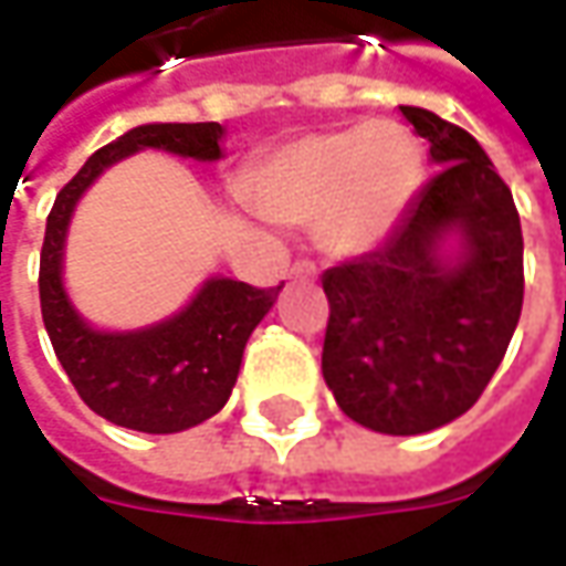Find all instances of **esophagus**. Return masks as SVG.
<instances>
[{"label":"esophagus","instance_id":"obj_1","mask_svg":"<svg viewBox=\"0 0 566 566\" xmlns=\"http://www.w3.org/2000/svg\"><path fill=\"white\" fill-rule=\"evenodd\" d=\"M291 279H316V265L313 262H294L291 265Z\"/></svg>","mask_w":566,"mask_h":566}]
</instances>
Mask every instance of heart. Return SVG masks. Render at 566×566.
Listing matches in <instances>:
<instances>
[{
    "label": "heart",
    "mask_w": 566,
    "mask_h": 566,
    "mask_svg": "<svg viewBox=\"0 0 566 566\" xmlns=\"http://www.w3.org/2000/svg\"><path fill=\"white\" fill-rule=\"evenodd\" d=\"M421 180L424 155L415 133L396 119H374L275 148L250 174L247 196L269 221L316 223L323 253L355 259L399 228Z\"/></svg>",
    "instance_id": "heart-1"
}]
</instances>
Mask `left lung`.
<instances>
[{
    "label": "left lung",
    "mask_w": 566,
    "mask_h": 566,
    "mask_svg": "<svg viewBox=\"0 0 566 566\" xmlns=\"http://www.w3.org/2000/svg\"><path fill=\"white\" fill-rule=\"evenodd\" d=\"M440 167L374 253L323 272V380L364 428L411 437L479 402L523 310V228L475 138L399 107Z\"/></svg>",
    "instance_id": "1"
}]
</instances>
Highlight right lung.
Here are the masks:
<instances>
[{
  "mask_svg": "<svg viewBox=\"0 0 566 566\" xmlns=\"http://www.w3.org/2000/svg\"><path fill=\"white\" fill-rule=\"evenodd\" d=\"M221 123H145L104 145L62 186L40 250V313L62 370L91 411L142 433H180L231 399L243 348L279 301V287L211 275L174 316L142 329H97L75 310L62 269L78 199L113 167L158 148L192 160L224 158Z\"/></svg>",
  "mask_w": 566,
  "mask_h": 566,
  "instance_id": "add662e5",
  "label": "right lung"
}]
</instances>
